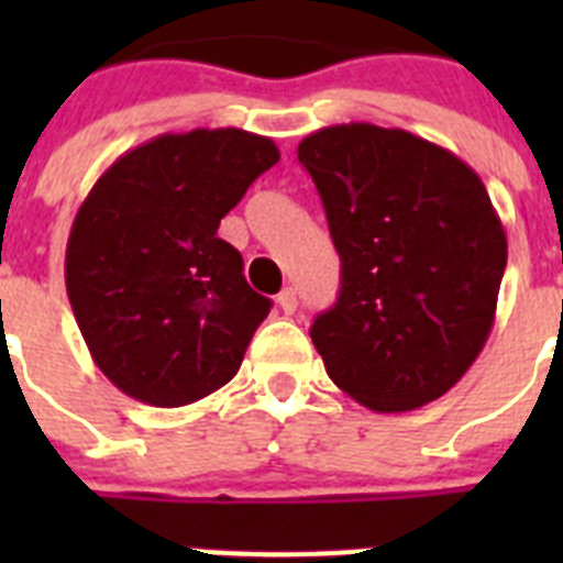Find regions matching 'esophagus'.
<instances>
[{
  "instance_id": "1",
  "label": "esophagus",
  "mask_w": 563,
  "mask_h": 563,
  "mask_svg": "<svg viewBox=\"0 0 563 563\" xmlns=\"http://www.w3.org/2000/svg\"><path fill=\"white\" fill-rule=\"evenodd\" d=\"M276 307L282 312H285V316H292V312H296V307H298L296 290H292V287H287V290L278 292V296H276Z\"/></svg>"
}]
</instances>
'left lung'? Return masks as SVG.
<instances>
[{"mask_svg": "<svg viewBox=\"0 0 563 563\" xmlns=\"http://www.w3.org/2000/svg\"><path fill=\"white\" fill-rule=\"evenodd\" d=\"M298 161L341 256L335 307L310 330L327 375L386 415L437 400L494 327L507 236L485 183L449 148L375 123L318 129Z\"/></svg>", "mask_w": 563, "mask_h": 563, "instance_id": "obj_1", "label": "left lung"}]
</instances>
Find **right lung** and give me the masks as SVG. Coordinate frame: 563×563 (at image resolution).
I'll return each mask as SVG.
<instances>
[{"mask_svg":"<svg viewBox=\"0 0 563 563\" xmlns=\"http://www.w3.org/2000/svg\"><path fill=\"white\" fill-rule=\"evenodd\" d=\"M276 163L271 137L191 129L121 154L87 194L64 278L89 355L123 395L177 409L239 372L273 301L217 228Z\"/></svg>","mask_w":563,"mask_h":563,"instance_id":"right-lung-1","label":"right lung"}]
</instances>
